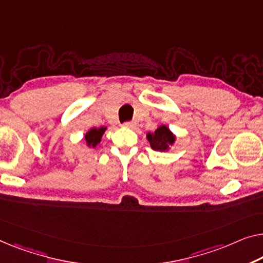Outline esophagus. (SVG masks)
Listing matches in <instances>:
<instances>
[{"instance_id": "34e87169", "label": "esophagus", "mask_w": 263, "mask_h": 263, "mask_svg": "<svg viewBox=\"0 0 263 263\" xmlns=\"http://www.w3.org/2000/svg\"><path fill=\"white\" fill-rule=\"evenodd\" d=\"M137 126L136 121H127V123L124 124V127L126 128H135Z\"/></svg>"}]
</instances>
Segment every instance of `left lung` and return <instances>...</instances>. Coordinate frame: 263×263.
Listing matches in <instances>:
<instances>
[{"label": "left lung", "mask_w": 263, "mask_h": 263, "mask_svg": "<svg viewBox=\"0 0 263 263\" xmlns=\"http://www.w3.org/2000/svg\"><path fill=\"white\" fill-rule=\"evenodd\" d=\"M146 138L152 150L158 152H167L174 146L177 137L166 125H160L155 132H147Z\"/></svg>", "instance_id": "left-lung-1"}]
</instances>
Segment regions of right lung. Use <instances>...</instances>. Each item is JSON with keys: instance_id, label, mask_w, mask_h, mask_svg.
I'll return each mask as SVG.
<instances>
[{"instance_id": "1", "label": "right lung", "mask_w": 263, "mask_h": 263, "mask_svg": "<svg viewBox=\"0 0 263 263\" xmlns=\"http://www.w3.org/2000/svg\"><path fill=\"white\" fill-rule=\"evenodd\" d=\"M107 127L101 126V127H92L84 135V140L87 147H97L100 144L103 135L106 131Z\"/></svg>"}]
</instances>
